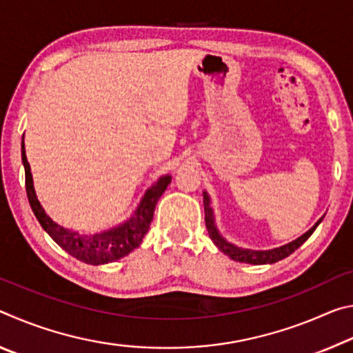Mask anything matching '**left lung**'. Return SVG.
I'll return each mask as SVG.
<instances>
[{
	"label": "left lung",
	"mask_w": 353,
	"mask_h": 353,
	"mask_svg": "<svg viewBox=\"0 0 353 353\" xmlns=\"http://www.w3.org/2000/svg\"><path fill=\"white\" fill-rule=\"evenodd\" d=\"M204 210H205V225H207L208 235H210L213 243L216 244L221 252L229 255L232 260L240 261V263H250V265H266V263H276L279 260L286 259V256L291 255L297 248H301L302 244L305 243L310 236H312V234L316 230V227H318L322 221V218H321L318 223H316L312 229L307 232V234L299 236L294 241L285 244V246H280V248L271 249V250H250V249L236 248V246H234V244L227 243L224 238L218 234L216 227H214V221H213V210L210 207V198H208L207 193H204Z\"/></svg>",
	"instance_id": "1"
}]
</instances>
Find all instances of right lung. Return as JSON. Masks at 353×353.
Here are the masks:
<instances>
[{
  "instance_id": "right-lung-1",
  "label": "right lung",
  "mask_w": 353,
  "mask_h": 353,
  "mask_svg": "<svg viewBox=\"0 0 353 353\" xmlns=\"http://www.w3.org/2000/svg\"><path fill=\"white\" fill-rule=\"evenodd\" d=\"M21 160L25 165V176H26V193L29 204H31L35 218L39 219L41 227L50 234L63 250H67L74 259L81 260L88 265H104L123 259L128 254L132 252L141 244L143 238L148 234L149 225L154 218V210L157 205V201L163 191L171 182V176H163L149 188L140 202L139 208L132 218L126 223L115 227V229L103 232L97 235H79L77 232L63 229L57 225L48 214L45 213L43 207L35 196L31 166L28 163L25 143H21Z\"/></svg>"
}]
</instances>
